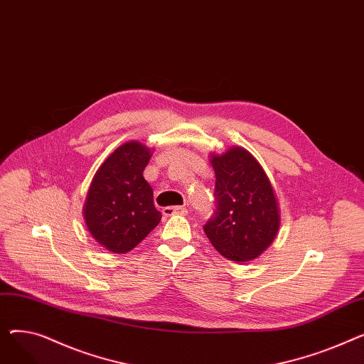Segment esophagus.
Wrapping results in <instances>:
<instances>
[{
  "mask_svg": "<svg viewBox=\"0 0 364 364\" xmlns=\"http://www.w3.org/2000/svg\"><path fill=\"white\" fill-rule=\"evenodd\" d=\"M164 215H166V217H171V215H186L187 214V209L184 208V206H166V208H164Z\"/></svg>",
  "mask_w": 364,
  "mask_h": 364,
  "instance_id": "34e87169",
  "label": "esophagus"
}]
</instances>
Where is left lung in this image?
I'll use <instances>...</instances> for the list:
<instances>
[{"instance_id": "1", "label": "left lung", "mask_w": 364, "mask_h": 364, "mask_svg": "<svg viewBox=\"0 0 364 364\" xmlns=\"http://www.w3.org/2000/svg\"><path fill=\"white\" fill-rule=\"evenodd\" d=\"M215 211L203 230L230 261H251L276 239L280 214L273 186L259 162L243 147L211 155Z\"/></svg>"}]
</instances>
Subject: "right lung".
<instances>
[{
	"instance_id": "1",
	"label": "right lung",
	"mask_w": 364,
	"mask_h": 364,
	"mask_svg": "<svg viewBox=\"0 0 364 364\" xmlns=\"http://www.w3.org/2000/svg\"><path fill=\"white\" fill-rule=\"evenodd\" d=\"M150 158L149 147L128 141L102 164L91 181L84 218L91 236L110 252L131 251L161 221L153 190L143 177Z\"/></svg>"
}]
</instances>
